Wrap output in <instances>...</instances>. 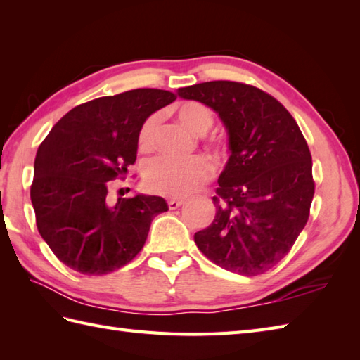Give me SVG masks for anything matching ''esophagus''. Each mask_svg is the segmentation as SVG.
I'll use <instances>...</instances> for the list:
<instances>
[{
  "mask_svg": "<svg viewBox=\"0 0 360 360\" xmlns=\"http://www.w3.org/2000/svg\"><path fill=\"white\" fill-rule=\"evenodd\" d=\"M182 204H184V200H176V198H172V200H168V207H170V210L179 209Z\"/></svg>",
  "mask_w": 360,
  "mask_h": 360,
  "instance_id": "esophagus-1",
  "label": "esophagus"
}]
</instances>
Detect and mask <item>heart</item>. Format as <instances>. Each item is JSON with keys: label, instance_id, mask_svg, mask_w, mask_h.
Masks as SVG:
<instances>
[{"label": "heart", "instance_id": "obj_1", "mask_svg": "<svg viewBox=\"0 0 360 360\" xmlns=\"http://www.w3.org/2000/svg\"><path fill=\"white\" fill-rule=\"evenodd\" d=\"M179 120L193 133H205L213 125V112L200 102H186L178 106ZM159 114H151L142 124L137 136V145L142 153H150L156 145ZM210 145L215 150H224L226 142L221 137H212ZM212 167L207 159L195 155L187 159L159 158L145 172V186L153 193L186 198L209 181Z\"/></svg>", "mask_w": 360, "mask_h": 360}]
</instances>
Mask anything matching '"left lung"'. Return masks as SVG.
Here are the masks:
<instances>
[{
	"mask_svg": "<svg viewBox=\"0 0 360 360\" xmlns=\"http://www.w3.org/2000/svg\"><path fill=\"white\" fill-rule=\"evenodd\" d=\"M178 94L219 114L231 148L213 196L215 219L195 233L196 246L226 271L264 274L308 223L316 184L307 139L277 98L248 83L213 80Z\"/></svg>",
	"mask_w": 360,
	"mask_h": 360,
	"instance_id": "1",
	"label": "left lung"
}]
</instances>
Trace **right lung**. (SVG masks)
<instances>
[{
    "label": "right lung",
    "mask_w": 360,
    "mask_h": 360,
    "mask_svg": "<svg viewBox=\"0 0 360 360\" xmlns=\"http://www.w3.org/2000/svg\"><path fill=\"white\" fill-rule=\"evenodd\" d=\"M176 101L170 91L141 88L75 106L38 147L30 200L37 229L60 262L103 275L142 250L164 198L110 200V187L136 162L137 136L150 114ZM120 192V190H119Z\"/></svg>",
    "instance_id": "1"
}]
</instances>
